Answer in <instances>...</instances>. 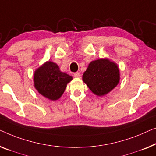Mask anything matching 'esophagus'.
Masks as SVG:
<instances>
[{"instance_id": "34e87169", "label": "esophagus", "mask_w": 156, "mask_h": 156, "mask_svg": "<svg viewBox=\"0 0 156 156\" xmlns=\"http://www.w3.org/2000/svg\"><path fill=\"white\" fill-rule=\"evenodd\" d=\"M73 76H74V77H76V78H80V76H81L80 73H78V72H76V73H73Z\"/></svg>"}]
</instances>
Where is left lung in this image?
<instances>
[{"instance_id":"1","label":"left lung","mask_w":156,"mask_h":156,"mask_svg":"<svg viewBox=\"0 0 156 156\" xmlns=\"http://www.w3.org/2000/svg\"><path fill=\"white\" fill-rule=\"evenodd\" d=\"M83 80L93 93L98 96L104 95L119 83V69L117 64L108 59H98L90 63L83 73Z\"/></svg>"}]
</instances>
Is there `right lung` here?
<instances>
[{"label": "right lung", "instance_id": "obj_1", "mask_svg": "<svg viewBox=\"0 0 156 156\" xmlns=\"http://www.w3.org/2000/svg\"><path fill=\"white\" fill-rule=\"evenodd\" d=\"M72 79L69 74L60 71L56 63L47 61L34 72V87L41 95L56 100L63 95L66 85Z\"/></svg>", "mask_w": 156, "mask_h": 156}]
</instances>
